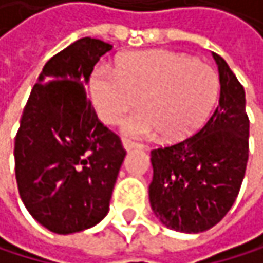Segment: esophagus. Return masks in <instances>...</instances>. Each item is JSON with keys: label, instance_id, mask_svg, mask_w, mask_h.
<instances>
[{"label": "esophagus", "instance_id": "1", "mask_svg": "<svg viewBox=\"0 0 263 263\" xmlns=\"http://www.w3.org/2000/svg\"><path fill=\"white\" fill-rule=\"evenodd\" d=\"M123 147L126 149V151H132V149H137V147H141V144H138V143H135V141H131V140H128V138H123Z\"/></svg>", "mask_w": 263, "mask_h": 263}]
</instances>
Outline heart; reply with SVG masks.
<instances>
[{
	"label": "heart",
	"mask_w": 263,
	"mask_h": 263,
	"mask_svg": "<svg viewBox=\"0 0 263 263\" xmlns=\"http://www.w3.org/2000/svg\"><path fill=\"white\" fill-rule=\"evenodd\" d=\"M89 91L97 114L109 125L119 123L140 102L143 109L122 125L125 135L147 138L161 132L167 140H183L198 131L213 109L219 78L210 65L185 54L149 50L122 56L117 68L97 64Z\"/></svg>",
	"instance_id": "b5f03b06"
}]
</instances>
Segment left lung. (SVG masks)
<instances>
[{"label":"left lung","instance_id":"obj_1","mask_svg":"<svg viewBox=\"0 0 263 263\" xmlns=\"http://www.w3.org/2000/svg\"><path fill=\"white\" fill-rule=\"evenodd\" d=\"M213 59L221 96L209 122L195 135L151 152V207L161 224L184 233L205 232L229 213L248 161L243 86L219 54Z\"/></svg>","mask_w":263,"mask_h":263}]
</instances>
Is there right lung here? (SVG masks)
Segmentation results:
<instances>
[{
	"label": "right lung",
	"instance_id": "add662e5",
	"mask_svg": "<svg viewBox=\"0 0 263 263\" xmlns=\"http://www.w3.org/2000/svg\"><path fill=\"white\" fill-rule=\"evenodd\" d=\"M112 48L82 37L42 68L15 137V175L28 213L70 235L99 224L109 210L126 151L86 99V82Z\"/></svg>",
	"mask_w": 263,
	"mask_h": 263
}]
</instances>
